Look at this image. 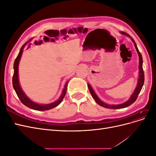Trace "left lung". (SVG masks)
<instances>
[{"instance_id": "left-lung-1", "label": "left lung", "mask_w": 156, "mask_h": 156, "mask_svg": "<svg viewBox=\"0 0 156 156\" xmlns=\"http://www.w3.org/2000/svg\"><path fill=\"white\" fill-rule=\"evenodd\" d=\"M121 34H125L127 36H129L131 37V40L133 41V42L134 43L135 47L136 48V51H137L139 56V81H138V84H137V86H136L134 92L132 94L131 98L128 101H127L126 102L124 103H122V104H119V105H108L106 104V103H103V101H101L100 99L98 98V97L97 96L96 94L94 92V91L93 90V89L92 88V87H90L89 84H88V87L89 89V91L90 92L92 96L93 97V98L94 99V100L96 101V102L98 103V105H100L101 107H103L105 108H112V109H117V108H126L127 107H128L129 105H131L132 103H133L136 99H137V97L139 96V94L141 90V89L143 88V84L144 82V71H143V57H142V55H141L140 53L139 52L138 48H137V46L136 45V43L135 42L134 40L132 38V37L128 34H127V33L124 32H122Z\"/></svg>"}]
</instances>
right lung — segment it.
Segmentation results:
<instances>
[{"instance_id":"1","label":"right lung","mask_w":156,"mask_h":156,"mask_svg":"<svg viewBox=\"0 0 156 156\" xmlns=\"http://www.w3.org/2000/svg\"><path fill=\"white\" fill-rule=\"evenodd\" d=\"M25 44H26V43L21 47V48L20 51V53H19L17 58L15 60V62H14V64H13L14 72H13V78H12V84H13V88H14V90H15L17 95L18 98H20V100L21 101V103H23V104H24L25 106L28 107L30 108H32V109L36 110V111H46V110L51 109V108H53L56 106H58L60 103L62 102V100L66 95V89H67L68 82L66 83L62 95H61L59 100L50 103V104H48V105H39V104H37V103L31 101L30 99L25 95V93L23 92V91L21 90V87L20 85V83H19V79H18L19 62H20V60L21 59L22 53L23 51V48H24Z\"/></svg>"}]
</instances>
